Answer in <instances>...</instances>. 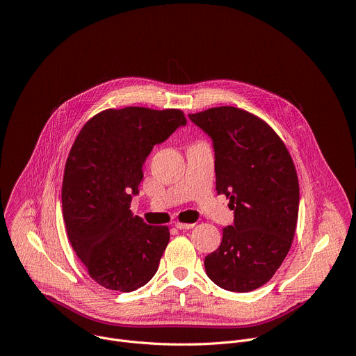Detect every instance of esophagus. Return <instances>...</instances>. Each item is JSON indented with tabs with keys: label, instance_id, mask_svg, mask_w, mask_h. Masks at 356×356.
I'll return each instance as SVG.
<instances>
[{
	"label": "esophagus",
	"instance_id": "34e87169",
	"mask_svg": "<svg viewBox=\"0 0 356 356\" xmlns=\"http://www.w3.org/2000/svg\"><path fill=\"white\" fill-rule=\"evenodd\" d=\"M175 226H176L177 229H191V227H194V226H195V223H184V222H176V223H175Z\"/></svg>",
	"mask_w": 356,
	"mask_h": 356
}]
</instances>
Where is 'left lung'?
<instances>
[{
    "label": "left lung",
    "mask_w": 356,
    "mask_h": 356,
    "mask_svg": "<svg viewBox=\"0 0 356 356\" xmlns=\"http://www.w3.org/2000/svg\"><path fill=\"white\" fill-rule=\"evenodd\" d=\"M213 141L216 193L229 198L232 226L204 260L209 280L230 292L267 284L296 232L299 181L280 136L260 117L233 106L188 114Z\"/></svg>",
    "instance_id": "obj_1"
}]
</instances>
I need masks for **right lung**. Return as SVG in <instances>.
<instances>
[{"label":"right lung","mask_w":356,"mask_h":356,"mask_svg":"<svg viewBox=\"0 0 356 356\" xmlns=\"http://www.w3.org/2000/svg\"><path fill=\"white\" fill-rule=\"evenodd\" d=\"M186 123L179 108H107L75 138L64 169L63 216L74 252L100 286L133 292L158 271L169 227L145 223L130 207L154 145Z\"/></svg>","instance_id":"obj_1"}]
</instances>
